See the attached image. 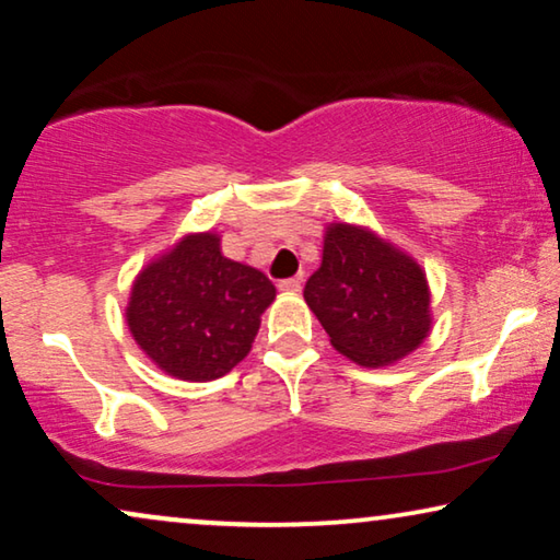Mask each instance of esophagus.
I'll use <instances>...</instances> for the list:
<instances>
[{"instance_id":"obj_1","label":"esophagus","mask_w":560,"mask_h":560,"mask_svg":"<svg viewBox=\"0 0 560 560\" xmlns=\"http://www.w3.org/2000/svg\"><path fill=\"white\" fill-rule=\"evenodd\" d=\"M282 293H301V278H288L278 285Z\"/></svg>"}]
</instances>
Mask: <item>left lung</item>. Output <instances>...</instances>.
<instances>
[{"mask_svg": "<svg viewBox=\"0 0 560 560\" xmlns=\"http://www.w3.org/2000/svg\"><path fill=\"white\" fill-rule=\"evenodd\" d=\"M303 298L331 347L366 370L400 362L433 328L423 267L362 224H326L324 257Z\"/></svg>", "mask_w": 560, "mask_h": 560, "instance_id": "left-lung-1", "label": "left lung"}]
</instances>
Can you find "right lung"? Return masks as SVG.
I'll list each match as a JSON object with an SVG mask.
<instances>
[{"mask_svg": "<svg viewBox=\"0 0 560 560\" xmlns=\"http://www.w3.org/2000/svg\"><path fill=\"white\" fill-rule=\"evenodd\" d=\"M275 295L257 267L224 257L219 232H188L137 272L125 320L167 377L211 382L249 354Z\"/></svg>", "mask_w": 560, "mask_h": 560, "instance_id": "add662e5", "label": "right lung"}]
</instances>
